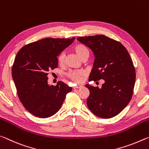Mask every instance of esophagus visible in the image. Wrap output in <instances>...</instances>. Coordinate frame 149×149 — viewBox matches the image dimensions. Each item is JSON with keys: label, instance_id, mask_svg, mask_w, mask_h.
I'll return each mask as SVG.
<instances>
[{"label": "esophagus", "instance_id": "obj_1", "mask_svg": "<svg viewBox=\"0 0 149 149\" xmlns=\"http://www.w3.org/2000/svg\"><path fill=\"white\" fill-rule=\"evenodd\" d=\"M82 86V85H80V84H77V85H76V86H74L73 87V88L74 89H77V88H81Z\"/></svg>", "mask_w": 149, "mask_h": 149}]
</instances>
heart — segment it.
<instances>
[{
  "label": "heart",
  "instance_id": "1",
  "mask_svg": "<svg viewBox=\"0 0 149 149\" xmlns=\"http://www.w3.org/2000/svg\"><path fill=\"white\" fill-rule=\"evenodd\" d=\"M74 51L76 53V54L81 58H88L89 57L90 53L89 50L86 46L83 44H77L74 47ZM58 63L60 66H64L66 62V54L65 52H62L60 53L57 58ZM84 72L82 70H71L67 74V76L73 81L80 82L82 79V77H84Z\"/></svg>",
  "mask_w": 149,
  "mask_h": 149
}]
</instances>
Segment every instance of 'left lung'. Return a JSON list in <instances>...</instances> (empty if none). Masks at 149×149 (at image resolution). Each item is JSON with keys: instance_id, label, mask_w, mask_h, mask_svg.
<instances>
[{"instance_id": "obj_1", "label": "left lung", "mask_w": 149, "mask_h": 149, "mask_svg": "<svg viewBox=\"0 0 149 149\" xmlns=\"http://www.w3.org/2000/svg\"><path fill=\"white\" fill-rule=\"evenodd\" d=\"M94 55L89 81L103 79L102 88L90 84L86 104L99 118L108 119L120 113L130 103L135 82V70L126 48L119 41L104 35L77 38Z\"/></svg>"}]
</instances>
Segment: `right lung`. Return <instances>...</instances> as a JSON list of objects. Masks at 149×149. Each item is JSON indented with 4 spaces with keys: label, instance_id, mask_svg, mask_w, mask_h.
I'll use <instances>...</instances> for the list:
<instances>
[{
    "label": "right lung",
    "instance_id": "obj_1",
    "mask_svg": "<svg viewBox=\"0 0 149 149\" xmlns=\"http://www.w3.org/2000/svg\"><path fill=\"white\" fill-rule=\"evenodd\" d=\"M74 39L44 38L24 46L17 53L12 76L19 100L33 116L41 118L53 116L72 91L61 81L56 86L49 85L47 74L58 67L57 56Z\"/></svg>",
    "mask_w": 149,
    "mask_h": 149
}]
</instances>
